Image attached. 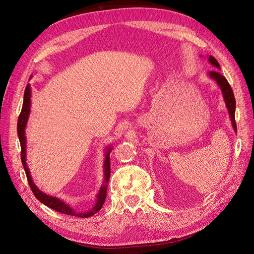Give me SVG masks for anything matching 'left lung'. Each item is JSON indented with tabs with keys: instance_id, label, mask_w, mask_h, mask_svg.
Instances as JSON below:
<instances>
[{
	"instance_id": "left-lung-1",
	"label": "left lung",
	"mask_w": 254,
	"mask_h": 254,
	"mask_svg": "<svg viewBox=\"0 0 254 254\" xmlns=\"http://www.w3.org/2000/svg\"><path fill=\"white\" fill-rule=\"evenodd\" d=\"M209 63L212 65H214L215 67L220 68L218 61L213 56L209 57ZM207 76H209L211 79H213L215 82H216L218 84V87L220 88L222 96H224V99H225L226 107H227L228 112H229L230 120H231V123H232V127L234 129V131L236 132L237 128H236V123H235V98H234V94H233V91H232L231 87H230L228 80L217 70L209 72Z\"/></svg>"
}]
</instances>
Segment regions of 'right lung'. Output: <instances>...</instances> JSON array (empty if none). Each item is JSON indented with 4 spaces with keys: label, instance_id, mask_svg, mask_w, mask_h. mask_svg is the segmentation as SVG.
Masks as SVG:
<instances>
[{
    "label": "right lung",
    "instance_id": "right-lung-1",
    "mask_svg": "<svg viewBox=\"0 0 254 254\" xmlns=\"http://www.w3.org/2000/svg\"><path fill=\"white\" fill-rule=\"evenodd\" d=\"M30 96H32V90H30V86L27 84L25 88L24 92V99H23V106H22V110L19 115V120H18V136L20 140L21 144V160H22V165L24 167V171L27 177L28 184L30 189H32L34 195L38 200H40L43 204L47 206L51 207V209L55 210L59 213H64L67 215H73V216H78L81 218H86L90 217L92 215L96 214L99 210L102 209V206L105 202L106 195H107V186H108L109 178H110V152L112 150L111 146H108L106 147V152H105V161H104V182L102 184L101 189H99L98 193L96 195V202L95 204L92 206V209H90L88 212H77L75 211L72 206L66 204L64 200L57 198V197H53L48 194L43 193L42 190L38 189V187L34 183L32 176H30L29 170L27 167L26 163V136H25V128L28 122L29 118V113H30Z\"/></svg>",
    "mask_w": 254,
    "mask_h": 254
}]
</instances>
